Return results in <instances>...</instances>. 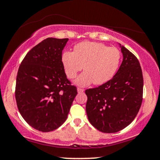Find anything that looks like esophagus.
Returning a JSON list of instances; mask_svg holds the SVG:
<instances>
[{"label": "esophagus", "instance_id": "34e87169", "mask_svg": "<svg viewBox=\"0 0 160 160\" xmlns=\"http://www.w3.org/2000/svg\"><path fill=\"white\" fill-rule=\"evenodd\" d=\"M78 93H82L84 92V89H81V88H78Z\"/></svg>", "mask_w": 160, "mask_h": 160}]
</instances>
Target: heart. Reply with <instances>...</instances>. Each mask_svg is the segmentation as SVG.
Listing matches in <instances>:
<instances>
[{
    "instance_id": "b5f03b06",
    "label": "heart",
    "mask_w": 160,
    "mask_h": 160,
    "mask_svg": "<svg viewBox=\"0 0 160 160\" xmlns=\"http://www.w3.org/2000/svg\"><path fill=\"white\" fill-rule=\"evenodd\" d=\"M62 62L69 79L74 78L83 66L85 71L76 80L78 85L85 86L92 82L102 85L111 80L118 71L121 52L116 47L104 43L83 41L74 46V52L65 51Z\"/></svg>"
}]
</instances>
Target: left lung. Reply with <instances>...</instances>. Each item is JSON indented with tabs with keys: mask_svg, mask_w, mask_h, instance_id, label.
Instances as JSON below:
<instances>
[{
	"mask_svg": "<svg viewBox=\"0 0 160 160\" xmlns=\"http://www.w3.org/2000/svg\"><path fill=\"white\" fill-rule=\"evenodd\" d=\"M123 59L111 80L86 89V111L90 123L98 131L114 133L135 118L143 99L144 80L137 57L121 47Z\"/></svg>",
	"mask_w": 160,
	"mask_h": 160,
	"instance_id": "obj_1",
	"label": "left lung"
}]
</instances>
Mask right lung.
<instances>
[{"instance_id":"obj_1","label":"right lung","mask_w":160,"mask_h":160,"mask_svg":"<svg viewBox=\"0 0 160 160\" xmlns=\"http://www.w3.org/2000/svg\"><path fill=\"white\" fill-rule=\"evenodd\" d=\"M68 38H48L27 53L16 77L15 96L24 120L38 131L61 126L78 94L62 62Z\"/></svg>"}]
</instances>
